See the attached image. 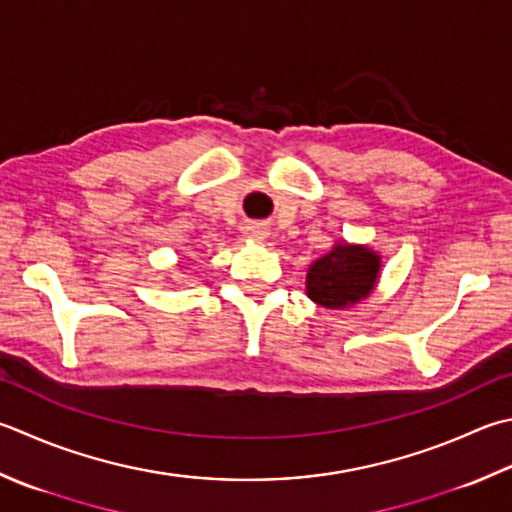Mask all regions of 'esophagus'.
I'll return each mask as SVG.
<instances>
[{"instance_id": "obj_1", "label": "esophagus", "mask_w": 512, "mask_h": 512, "mask_svg": "<svg viewBox=\"0 0 512 512\" xmlns=\"http://www.w3.org/2000/svg\"><path fill=\"white\" fill-rule=\"evenodd\" d=\"M245 234H247V238H252V240H265L267 238V227L249 225V227H245Z\"/></svg>"}]
</instances>
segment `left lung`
I'll use <instances>...</instances> for the list:
<instances>
[{
  "mask_svg": "<svg viewBox=\"0 0 512 512\" xmlns=\"http://www.w3.org/2000/svg\"><path fill=\"white\" fill-rule=\"evenodd\" d=\"M379 274V256L368 247L336 245L307 272V296L332 310L361 301L372 292Z\"/></svg>",
  "mask_w": 512,
  "mask_h": 512,
  "instance_id": "left-lung-1",
  "label": "left lung"
}]
</instances>
